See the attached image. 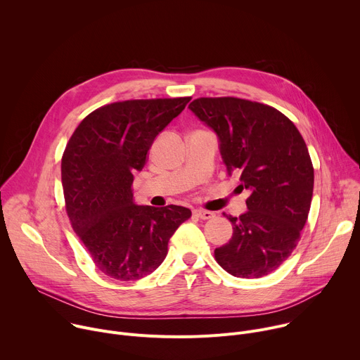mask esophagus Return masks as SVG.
<instances>
[{
  "label": "esophagus",
  "instance_id": "34e87169",
  "mask_svg": "<svg viewBox=\"0 0 360 360\" xmlns=\"http://www.w3.org/2000/svg\"><path fill=\"white\" fill-rule=\"evenodd\" d=\"M193 217H196L199 219H211V218H214V212L207 211V210H195Z\"/></svg>",
  "mask_w": 360,
  "mask_h": 360
}]
</instances>
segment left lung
<instances>
[{"mask_svg":"<svg viewBox=\"0 0 360 360\" xmlns=\"http://www.w3.org/2000/svg\"><path fill=\"white\" fill-rule=\"evenodd\" d=\"M189 108L219 136L228 175H238L252 192L248 212L224 214L233 233L215 249V259L236 278H262L289 258L309 215L315 176L309 150L295 124L261 102L203 96Z\"/></svg>","mask_w":360,"mask_h":360,"instance_id":"8db88e82","label":"left lung"}]
</instances>
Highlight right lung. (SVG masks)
I'll return each mask as SVG.
<instances>
[{"instance_id": "right-lung-1", "label": "right lung", "mask_w": 360, "mask_h": 360, "mask_svg": "<svg viewBox=\"0 0 360 360\" xmlns=\"http://www.w3.org/2000/svg\"><path fill=\"white\" fill-rule=\"evenodd\" d=\"M191 96L128 99L86 115L61 160L65 210L74 232L98 271L136 281L155 271L168 242L191 211L178 205H135V171L146 164L157 135L186 107Z\"/></svg>"}]
</instances>
